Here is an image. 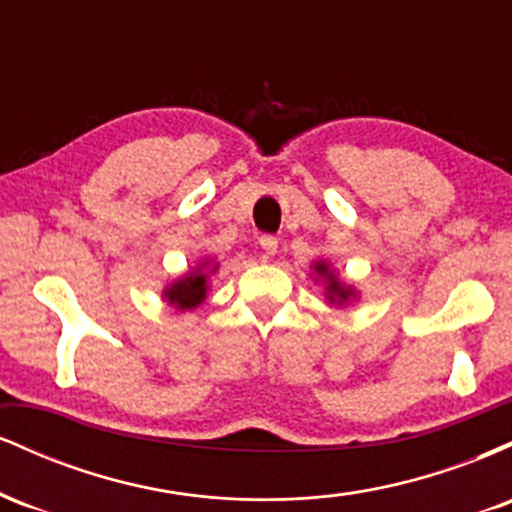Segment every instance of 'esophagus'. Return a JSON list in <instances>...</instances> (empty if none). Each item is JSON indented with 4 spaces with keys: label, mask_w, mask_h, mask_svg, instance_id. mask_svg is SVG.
<instances>
[{
    "label": "esophagus",
    "mask_w": 512,
    "mask_h": 512,
    "mask_svg": "<svg viewBox=\"0 0 512 512\" xmlns=\"http://www.w3.org/2000/svg\"><path fill=\"white\" fill-rule=\"evenodd\" d=\"M260 245H262V250L267 252V255H274L276 248H279V240H276L274 236H262Z\"/></svg>",
    "instance_id": "34e87169"
}]
</instances>
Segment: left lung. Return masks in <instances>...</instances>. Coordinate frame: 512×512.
<instances>
[{
	"label": "left lung",
	"instance_id": "1",
	"mask_svg": "<svg viewBox=\"0 0 512 512\" xmlns=\"http://www.w3.org/2000/svg\"><path fill=\"white\" fill-rule=\"evenodd\" d=\"M315 272L317 274H322V276H327V279H330V284H327V291H330V301L334 303V301H339V303H344L346 298L351 296V289H344L342 284H339L337 279H334V274L330 272V269H327V264H322V262H317L315 264Z\"/></svg>",
	"mask_w": 512,
	"mask_h": 512
}]
</instances>
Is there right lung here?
Segmentation results:
<instances>
[{
	"label": "right lung",
	"instance_id": "add662e5",
	"mask_svg": "<svg viewBox=\"0 0 512 512\" xmlns=\"http://www.w3.org/2000/svg\"><path fill=\"white\" fill-rule=\"evenodd\" d=\"M166 296L168 301L178 305L180 310L197 308V305L204 301V296H207V274H202L199 269L195 274H187L185 279L175 281V284L170 286Z\"/></svg>",
	"mask_w": 512,
	"mask_h": 512
}]
</instances>
